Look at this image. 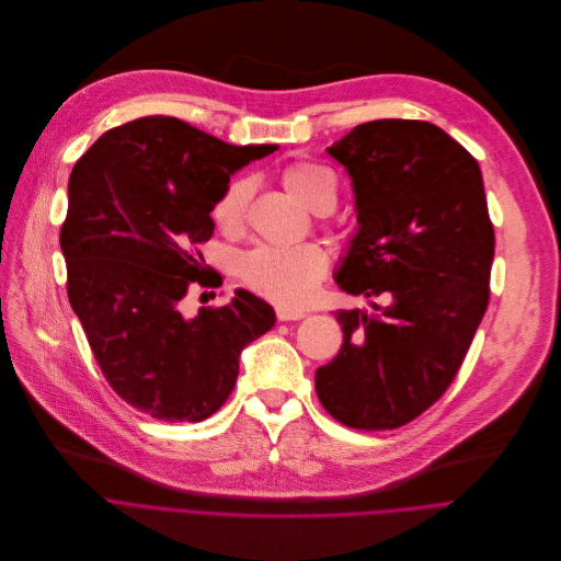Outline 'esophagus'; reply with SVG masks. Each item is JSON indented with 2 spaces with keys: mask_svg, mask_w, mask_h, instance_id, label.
Returning a JSON list of instances; mask_svg holds the SVG:
<instances>
[{
  "mask_svg": "<svg viewBox=\"0 0 561 561\" xmlns=\"http://www.w3.org/2000/svg\"><path fill=\"white\" fill-rule=\"evenodd\" d=\"M276 318L280 320V322H285V320H300V318H305V313L302 311H289V309H276Z\"/></svg>",
  "mask_w": 561,
  "mask_h": 561,
  "instance_id": "1",
  "label": "esophagus"
}]
</instances>
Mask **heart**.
Wrapping results in <instances>:
<instances>
[{
	"mask_svg": "<svg viewBox=\"0 0 561 561\" xmlns=\"http://www.w3.org/2000/svg\"><path fill=\"white\" fill-rule=\"evenodd\" d=\"M285 190L313 211H327L339 203V181L316 163L296 161L283 168ZM252 198L250 179H234L211 207V218L222 234H239L245 226ZM241 280L261 298L280 309L298 311L318 291L327 274V254L316 243L294 248H259L241 263Z\"/></svg>",
	"mask_w": 561,
	"mask_h": 561,
	"instance_id": "obj_1",
	"label": "heart"
}]
</instances>
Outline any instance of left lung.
I'll use <instances>...</instances> for the list:
<instances>
[{"label": "left lung", "mask_w": 561, "mask_h": 561, "mask_svg": "<svg viewBox=\"0 0 561 561\" xmlns=\"http://www.w3.org/2000/svg\"><path fill=\"white\" fill-rule=\"evenodd\" d=\"M327 152L352 176L360 222L335 283L389 302L335 311L343 347L316 369V393L345 426L398 428L449 389L489 307L495 232L482 172L415 119L360 124Z\"/></svg>", "instance_id": "left-lung-1"}]
</instances>
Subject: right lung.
Returning a JSON list of instances; mask_svg holds the SVG:
<instances>
[{"label":"right lung","mask_w":561,"mask_h":561,"mask_svg":"<svg viewBox=\"0 0 561 561\" xmlns=\"http://www.w3.org/2000/svg\"><path fill=\"white\" fill-rule=\"evenodd\" d=\"M276 146H230L176 117L101 135L75 163L59 243L68 300L107 385L168 422H201L230 398L245 345L274 309L245 289L183 316L194 285L218 287L201 245L230 174Z\"/></svg>","instance_id":"add662e5"}]
</instances>
